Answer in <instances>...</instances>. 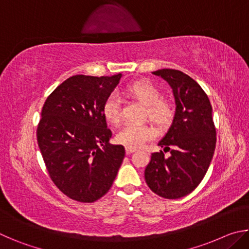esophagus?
Wrapping results in <instances>:
<instances>
[{"instance_id": "esophagus-1", "label": "esophagus", "mask_w": 249, "mask_h": 249, "mask_svg": "<svg viewBox=\"0 0 249 249\" xmlns=\"http://www.w3.org/2000/svg\"><path fill=\"white\" fill-rule=\"evenodd\" d=\"M134 151H135V148H128V147H126V155L133 154Z\"/></svg>"}]
</instances>
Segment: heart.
Here are the masks:
<instances>
[{"label": "heart", "instance_id": "heart-1", "mask_svg": "<svg viewBox=\"0 0 249 249\" xmlns=\"http://www.w3.org/2000/svg\"><path fill=\"white\" fill-rule=\"evenodd\" d=\"M126 92L141 101L142 104L147 105V116L159 127H167L172 123L176 113L174 104L161 98V91L155 84L145 80H140L128 84ZM102 112L109 123H119L122 117L119 95L116 93L109 94L104 101ZM155 137L156 129L149 124H125L116 134V141L128 148H138L145 142L154 140Z\"/></svg>", "mask_w": 249, "mask_h": 249}]
</instances>
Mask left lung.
I'll use <instances>...</instances> for the list:
<instances>
[{"label":"left lung","mask_w":249,"mask_h":249,"mask_svg":"<svg viewBox=\"0 0 249 249\" xmlns=\"http://www.w3.org/2000/svg\"><path fill=\"white\" fill-rule=\"evenodd\" d=\"M153 73L169 83L176 113L169 130L158 142L163 150L151 154L145 180L159 196L179 199L200 184L213 158L216 129L212 105L199 83L182 71L160 69ZM167 151L171 153L168 158Z\"/></svg>","instance_id":"1"}]
</instances>
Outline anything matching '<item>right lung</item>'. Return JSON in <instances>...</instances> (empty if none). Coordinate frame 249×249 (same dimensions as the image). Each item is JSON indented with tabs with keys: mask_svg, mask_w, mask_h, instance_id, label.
<instances>
[{
	"mask_svg": "<svg viewBox=\"0 0 249 249\" xmlns=\"http://www.w3.org/2000/svg\"><path fill=\"white\" fill-rule=\"evenodd\" d=\"M121 77L73 75L52 92L41 109L37 142L46 168L59 190L74 201L102 197L123 162L124 146L108 142L112 132L102 112Z\"/></svg>",
	"mask_w": 249,
	"mask_h": 249,
	"instance_id": "1",
	"label": "right lung"
}]
</instances>
